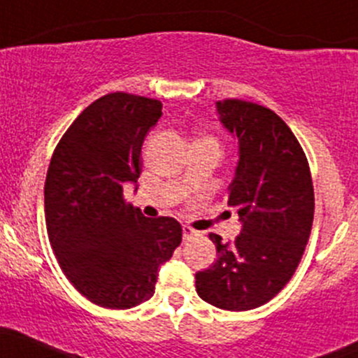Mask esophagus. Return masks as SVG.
Segmentation results:
<instances>
[{
  "instance_id": "obj_1",
  "label": "esophagus",
  "mask_w": 358,
  "mask_h": 358,
  "mask_svg": "<svg viewBox=\"0 0 358 358\" xmlns=\"http://www.w3.org/2000/svg\"><path fill=\"white\" fill-rule=\"evenodd\" d=\"M199 236H200L199 231L192 229V227H188V226H183V241H190V239L199 238Z\"/></svg>"
}]
</instances>
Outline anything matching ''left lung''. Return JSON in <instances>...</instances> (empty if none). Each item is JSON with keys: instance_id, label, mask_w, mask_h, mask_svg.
<instances>
[{"instance_id": "obj_1", "label": "left lung", "mask_w": 358, "mask_h": 358, "mask_svg": "<svg viewBox=\"0 0 358 358\" xmlns=\"http://www.w3.org/2000/svg\"><path fill=\"white\" fill-rule=\"evenodd\" d=\"M219 120L238 139L239 159L227 187L241 233L222 243L210 268L195 273L203 301L226 311L260 308L290 280L311 234L314 188L308 158L277 113L245 100L215 101Z\"/></svg>"}]
</instances>
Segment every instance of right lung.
Masks as SVG:
<instances>
[{"label": "right lung", "mask_w": 358, "mask_h": 358, "mask_svg": "<svg viewBox=\"0 0 358 358\" xmlns=\"http://www.w3.org/2000/svg\"><path fill=\"white\" fill-rule=\"evenodd\" d=\"M161 101L110 93L78 115L54 149L44 187L45 224L59 266L78 292L108 309L151 299L158 268L182 243L173 217H144L124 200L137 183L144 137Z\"/></svg>", "instance_id": "1"}]
</instances>
